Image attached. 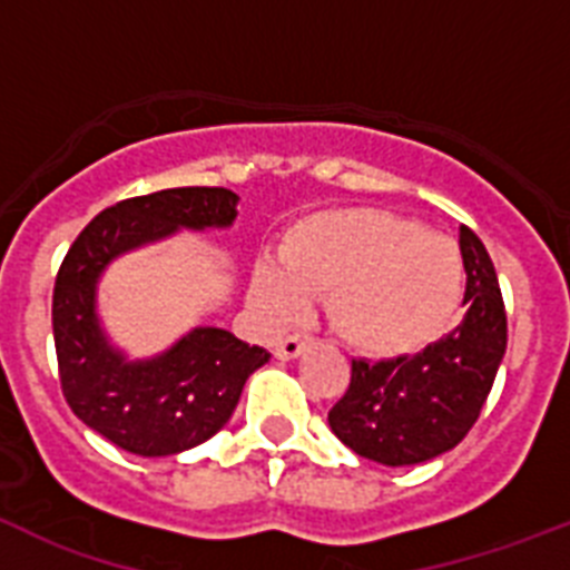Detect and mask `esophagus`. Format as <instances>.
Returning a JSON list of instances; mask_svg holds the SVG:
<instances>
[{
    "instance_id": "34e87169",
    "label": "esophagus",
    "mask_w": 570,
    "mask_h": 570,
    "mask_svg": "<svg viewBox=\"0 0 570 570\" xmlns=\"http://www.w3.org/2000/svg\"><path fill=\"white\" fill-rule=\"evenodd\" d=\"M311 336L305 334H291V336H282L279 342H276L274 347V356L276 360H296V356L305 351V347H311Z\"/></svg>"
}]
</instances>
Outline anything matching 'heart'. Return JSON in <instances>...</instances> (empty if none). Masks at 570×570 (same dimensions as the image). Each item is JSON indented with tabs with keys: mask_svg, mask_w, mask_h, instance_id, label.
<instances>
[{
	"mask_svg": "<svg viewBox=\"0 0 570 570\" xmlns=\"http://www.w3.org/2000/svg\"><path fill=\"white\" fill-rule=\"evenodd\" d=\"M465 265L448 236L374 208H334L291 225L250 296L274 320H296L328 296L336 334L367 356L414 354L460 311Z\"/></svg>",
	"mask_w": 570,
	"mask_h": 570,
	"instance_id": "heart-1",
	"label": "heart"
}]
</instances>
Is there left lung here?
<instances>
[{
  "label": "left lung",
  "mask_w": 570,
  "mask_h": 570,
  "mask_svg": "<svg viewBox=\"0 0 570 570\" xmlns=\"http://www.w3.org/2000/svg\"><path fill=\"white\" fill-rule=\"evenodd\" d=\"M465 314L451 334L396 360H354L328 425L354 454L380 465H420L460 445L491 394L508 345L500 279L485 245L460 225Z\"/></svg>",
  "instance_id": "obj_1"
}]
</instances>
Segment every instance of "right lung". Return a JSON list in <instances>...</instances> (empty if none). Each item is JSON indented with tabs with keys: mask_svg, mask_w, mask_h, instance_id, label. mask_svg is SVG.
Returning <instances> with one entry per match:
<instances>
[{
	"mask_svg": "<svg viewBox=\"0 0 570 570\" xmlns=\"http://www.w3.org/2000/svg\"><path fill=\"white\" fill-rule=\"evenodd\" d=\"M239 196L228 188H168L122 199L85 225L53 285V342L70 411L136 456H170L203 445L234 414L242 387L271 360L225 328H194L150 360L110 345L97 314V285L116 256L179 228H228Z\"/></svg>",
	"mask_w": 570,
	"mask_h": 570,
	"instance_id": "obj_1",
	"label": "right lung"
}]
</instances>
